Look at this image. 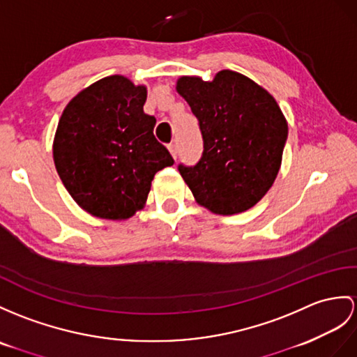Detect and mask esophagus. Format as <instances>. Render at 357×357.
Masks as SVG:
<instances>
[{"instance_id":"1","label":"esophagus","mask_w":357,"mask_h":357,"mask_svg":"<svg viewBox=\"0 0 357 357\" xmlns=\"http://www.w3.org/2000/svg\"><path fill=\"white\" fill-rule=\"evenodd\" d=\"M168 150H169V153L172 154V158L177 159V145H176V144H169V145H168Z\"/></svg>"}]
</instances>
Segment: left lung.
<instances>
[{
    "instance_id": "obj_1",
    "label": "left lung",
    "mask_w": 357,
    "mask_h": 357,
    "mask_svg": "<svg viewBox=\"0 0 357 357\" xmlns=\"http://www.w3.org/2000/svg\"><path fill=\"white\" fill-rule=\"evenodd\" d=\"M177 92L190 106L203 136L194 167L178 165L198 204L234 215L259 203L273 186L288 139L279 104L257 83L224 69L212 82L180 77Z\"/></svg>"
}]
</instances>
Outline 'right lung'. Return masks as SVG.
<instances>
[{"instance_id": "right-lung-1", "label": "right lung", "mask_w": 357, "mask_h": 357, "mask_svg": "<svg viewBox=\"0 0 357 357\" xmlns=\"http://www.w3.org/2000/svg\"><path fill=\"white\" fill-rule=\"evenodd\" d=\"M145 86L123 75L95 82L69 101L59 121L53 158L60 180L83 211L127 220L145 206L154 174L171 167L144 113Z\"/></svg>"}]
</instances>
